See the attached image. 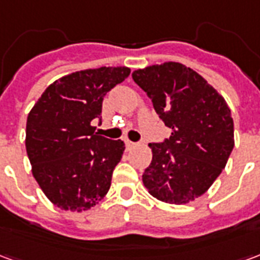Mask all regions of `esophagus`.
Returning <instances> with one entry per match:
<instances>
[{
    "label": "esophagus",
    "instance_id": "esophagus-1",
    "mask_svg": "<svg viewBox=\"0 0 260 260\" xmlns=\"http://www.w3.org/2000/svg\"><path fill=\"white\" fill-rule=\"evenodd\" d=\"M125 145H126V149H134V147L138 146V143H135V142H131V141H125Z\"/></svg>",
    "mask_w": 260,
    "mask_h": 260
}]
</instances>
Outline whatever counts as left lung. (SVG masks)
<instances>
[{
  "mask_svg": "<svg viewBox=\"0 0 260 260\" xmlns=\"http://www.w3.org/2000/svg\"><path fill=\"white\" fill-rule=\"evenodd\" d=\"M132 78L171 129L169 139L149 143L153 158L143 184L158 201L192 202L210 188L233 152L229 106L201 75L180 62L138 69Z\"/></svg>",
  "mask_w": 260,
  "mask_h": 260,
  "instance_id": "obj_1",
  "label": "left lung"
}]
</instances>
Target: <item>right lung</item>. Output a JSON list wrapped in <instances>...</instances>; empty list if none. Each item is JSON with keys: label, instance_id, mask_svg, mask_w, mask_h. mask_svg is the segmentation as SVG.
<instances>
[{"label": "right lung", "instance_id": "obj_1", "mask_svg": "<svg viewBox=\"0 0 260 260\" xmlns=\"http://www.w3.org/2000/svg\"><path fill=\"white\" fill-rule=\"evenodd\" d=\"M126 67L85 69L55 80L26 122V152L43 192L55 206L82 212L96 206L111 185L125 143L94 132L103 99L128 78Z\"/></svg>", "mask_w": 260, "mask_h": 260}]
</instances>
